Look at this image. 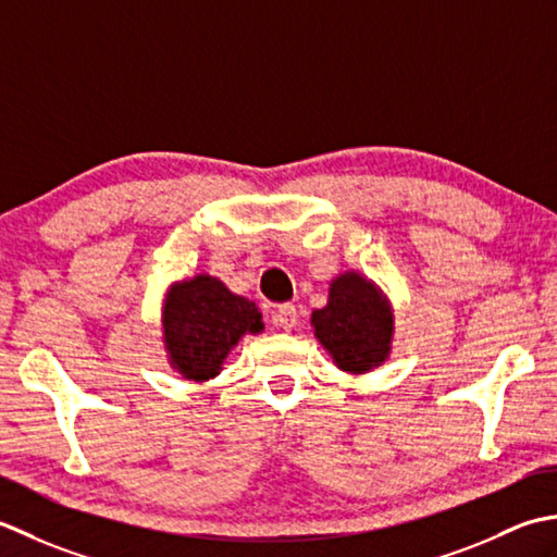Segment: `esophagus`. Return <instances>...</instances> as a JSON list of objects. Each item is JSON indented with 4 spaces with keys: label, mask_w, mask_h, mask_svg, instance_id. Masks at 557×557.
Listing matches in <instances>:
<instances>
[{
    "label": "esophagus",
    "mask_w": 557,
    "mask_h": 557,
    "mask_svg": "<svg viewBox=\"0 0 557 557\" xmlns=\"http://www.w3.org/2000/svg\"><path fill=\"white\" fill-rule=\"evenodd\" d=\"M276 324L281 326V329H286V332H290V329L298 324V310H295V305H290V302H283V305H278V310H276Z\"/></svg>",
    "instance_id": "34e87169"
}]
</instances>
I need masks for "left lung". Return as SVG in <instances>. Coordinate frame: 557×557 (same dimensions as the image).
<instances>
[{
  "label": "left lung",
  "mask_w": 557,
  "mask_h": 557,
  "mask_svg": "<svg viewBox=\"0 0 557 557\" xmlns=\"http://www.w3.org/2000/svg\"><path fill=\"white\" fill-rule=\"evenodd\" d=\"M314 334L346 372H368L389 354L392 314L380 290L358 274L332 283L326 308L312 312Z\"/></svg>",
  "instance_id": "8db88e82"
}]
</instances>
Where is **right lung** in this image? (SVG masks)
Masks as SVG:
<instances>
[{
  "label": "right lung",
  "mask_w": 557,
  "mask_h": 557,
  "mask_svg": "<svg viewBox=\"0 0 557 557\" xmlns=\"http://www.w3.org/2000/svg\"><path fill=\"white\" fill-rule=\"evenodd\" d=\"M163 329L173 368L203 382L219 374L243 334L262 332L264 324L255 302L233 295L219 278L197 276L170 290Z\"/></svg>",
  "instance_id": "1"
}]
</instances>
